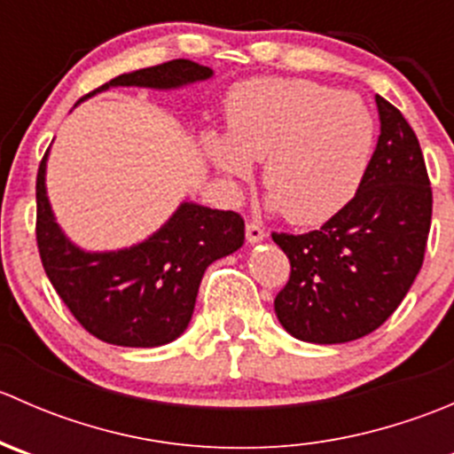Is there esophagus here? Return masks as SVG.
<instances>
[{
	"label": "esophagus",
	"mask_w": 454,
	"mask_h": 454,
	"mask_svg": "<svg viewBox=\"0 0 454 454\" xmlns=\"http://www.w3.org/2000/svg\"><path fill=\"white\" fill-rule=\"evenodd\" d=\"M246 239H248V244H259V241L265 239V231L261 228V223H246Z\"/></svg>",
	"instance_id": "1"
}]
</instances>
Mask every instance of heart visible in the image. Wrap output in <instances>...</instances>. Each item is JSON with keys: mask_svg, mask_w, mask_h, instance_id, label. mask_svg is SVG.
<instances>
[{"mask_svg": "<svg viewBox=\"0 0 454 454\" xmlns=\"http://www.w3.org/2000/svg\"><path fill=\"white\" fill-rule=\"evenodd\" d=\"M228 134L206 131L204 151L231 184L253 177L274 210L312 226L340 213L367 173L373 114L360 96L303 79H254L226 100Z\"/></svg>", "mask_w": 454, "mask_h": 454, "instance_id": "obj_1", "label": "heart"}]
</instances>
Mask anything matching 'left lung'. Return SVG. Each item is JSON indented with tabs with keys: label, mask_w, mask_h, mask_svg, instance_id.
<instances>
[{
	"label": "left lung",
	"mask_w": 454,
	"mask_h": 454,
	"mask_svg": "<svg viewBox=\"0 0 454 454\" xmlns=\"http://www.w3.org/2000/svg\"><path fill=\"white\" fill-rule=\"evenodd\" d=\"M380 138L354 200L305 235L272 232L292 265L274 299L287 333L316 345L358 340L404 301L424 263L433 191L415 131L375 96Z\"/></svg>",
	"instance_id": "8db88e82"
}]
</instances>
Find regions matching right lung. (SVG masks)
<instances>
[{
	"label": "right lung",
	"instance_id": "add662e5",
	"mask_svg": "<svg viewBox=\"0 0 454 454\" xmlns=\"http://www.w3.org/2000/svg\"><path fill=\"white\" fill-rule=\"evenodd\" d=\"M213 76L189 59L129 72L100 85L177 90ZM43 155L36 173V246L41 263L72 316L98 340L121 347H160L189 327L201 277L213 261L244 246V219L232 210L182 201L160 231L140 244L87 253L57 223L45 193Z\"/></svg>",
	"mask_w": 454,
	"mask_h": 454
}]
</instances>
